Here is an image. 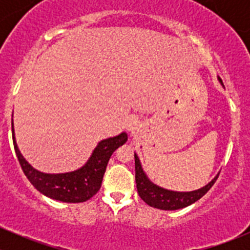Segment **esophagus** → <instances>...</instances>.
Instances as JSON below:
<instances>
[{
	"instance_id": "obj_1",
	"label": "esophagus",
	"mask_w": 250,
	"mask_h": 250,
	"mask_svg": "<svg viewBox=\"0 0 250 250\" xmlns=\"http://www.w3.org/2000/svg\"><path fill=\"white\" fill-rule=\"evenodd\" d=\"M138 127H139V121L137 120L135 117H129L127 121V128L128 130H130V132H134V130L138 129Z\"/></svg>"
}]
</instances>
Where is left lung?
<instances>
[{"instance_id": "obj_1", "label": "left lung", "mask_w": 250, "mask_h": 250, "mask_svg": "<svg viewBox=\"0 0 250 250\" xmlns=\"http://www.w3.org/2000/svg\"><path fill=\"white\" fill-rule=\"evenodd\" d=\"M219 78V77H218ZM219 82L224 87L223 81L219 78ZM135 158V183H137L138 193L146 204L153 208L162 209V210H176V209L185 208V207L191 206L192 203L197 202L200 198H202L209 190L214 183L216 181L219 175H216L210 183L207 184L203 188L198 190L188 191V192H179V191H172L163 188L161 186L153 184L150 179L147 178L143 167L139 157L137 153H134Z\"/></svg>"}]
</instances>
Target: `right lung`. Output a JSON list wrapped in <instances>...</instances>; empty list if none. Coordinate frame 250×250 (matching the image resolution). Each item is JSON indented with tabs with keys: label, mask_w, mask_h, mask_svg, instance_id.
Wrapping results in <instances>:
<instances>
[{
	"label": "right lung",
	"mask_w": 250,
	"mask_h": 250,
	"mask_svg": "<svg viewBox=\"0 0 250 250\" xmlns=\"http://www.w3.org/2000/svg\"><path fill=\"white\" fill-rule=\"evenodd\" d=\"M12 135H13L17 157L21 166L22 172L30 183L47 197L66 203L85 202L99 191L111 155L116 148L125 144L128 139L127 133L122 132L116 137L102 140L93 150L89 160L85 162L84 166L74 172L48 174L35 169L20 153L14 134L13 118H12Z\"/></svg>",
	"instance_id": "right-lung-1"
}]
</instances>
